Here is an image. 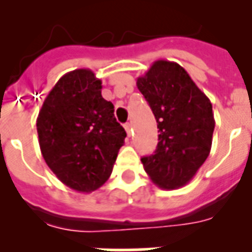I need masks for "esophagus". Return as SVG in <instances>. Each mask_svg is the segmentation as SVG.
<instances>
[{
    "mask_svg": "<svg viewBox=\"0 0 252 252\" xmlns=\"http://www.w3.org/2000/svg\"><path fill=\"white\" fill-rule=\"evenodd\" d=\"M124 128H126L128 136H130V133H132V124H130V123H126V124H124Z\"/></svg>",
    "mask_w": 252,
    "mask_h": 252,
    "instance_id": "1",
    "label": "esophagus"
}]
</instances>
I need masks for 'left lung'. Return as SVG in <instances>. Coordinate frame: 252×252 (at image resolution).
Returning a JSON list of instances; mask_svg holds the SVG:
<instances>
[{
	"label": "left lung",
	"instance_id": "8db88e82",
	"mask_svg": "<svg viewBox=\"0 0 252 252\" xmlns=\"http://www.w3.org/2000/svg\"><path fill=\"white\" fill-rule=\"evenodd\" d=\"M137 87L153 111L158 126L154 154L142 157L146 174L163 189L183 187L209 156L215 118L212 103L179 64L158 60Z\"/></svg>",
	"mask_w": 252,
	"mask_h": 252
}]
</instances>
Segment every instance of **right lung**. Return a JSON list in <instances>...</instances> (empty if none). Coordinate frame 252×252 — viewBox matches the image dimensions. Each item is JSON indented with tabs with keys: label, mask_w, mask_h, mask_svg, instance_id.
<instances>
[{
	"label": "right lung",
	"mask_w": 252,
	"mask_h": 252,
	"mask_svg": "<svg viewBox=\"0 0 252 252\" xmlns=\"http://www.w3.org/2000/svg\"><path fill=\"white\" fill-rule=\"evenodd\" d=\"M102 96V81L90 69L61 77L36 120L45 163L72 189L91 192L110 178L126 133Z\"/></svg>",
	"instance_id": "right-lung-1"
}]
</instances>
